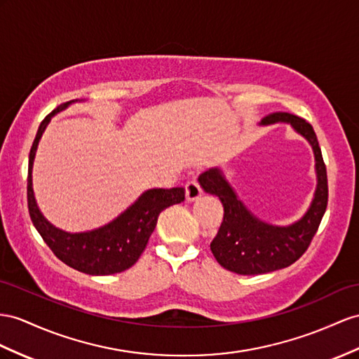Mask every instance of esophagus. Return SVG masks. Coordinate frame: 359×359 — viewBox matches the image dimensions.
I'll return each mask as SVG.
<instances>
[{
    "label": "esophagus",
    "mask_w": 359,
    "mask_h": 359,
    "mask_svg": "<svg viewBox=\"0 0 359 359\" xmlns=\"http://www.w3.org/2000/svg\"><path fill=\"white\" fill-rule=\"evenodd\" d=\"M185 189H187V198H188L189 201H194V200H197L198 197H201V194H203V189L200 188L198 182H197L196 179L189 180V182L187 183V185H185Z\"/></svg>",
    "instance_id": "esophagus-1"
}]
</instances>
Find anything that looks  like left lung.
I'll return each mask as SVG.
<instances>
[{"label":"left lung","instance_id":"8db88e82","mask_svg":"<svg viewBox=\"0 0 359 359\" xmlns=\"http://www.w3.org/2000/svg\"><path fill=\"white\" fill-rule=\"evenodd\" d=\"M290 123L306 137L316 156L318 185L316 197L302 219L288 227H276L253 217L236 198L219 170L205 171L198 177L201 188L218 196L224 208L222 226L210 243L217 262L238 274H262L280 270L296 262L308 250L317 233L327 206V174L314 128L305 119L287 112H276L262 119V124Z\"/></svg>","mask_w":359,"mask_h":359}]
</instances>
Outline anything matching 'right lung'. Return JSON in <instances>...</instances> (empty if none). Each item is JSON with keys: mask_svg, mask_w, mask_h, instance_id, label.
I'll list each match as a JSON object with an SVG mask.
<instances>
[{"mask_svg": "<svg viewBox=\"0 0 359 359\" xmlns=\"http://www.w3.org/2000/svg\"><path fill=\"white\" fill-rule=\"evenodd\" d=\"M67 106V104H65ZM54 109L42 119L29 156L27 177V203L32 222L57 258L71 269L92 276L121 273L137 262L149 244L158 217L165 208L185 200V188L149 189L112 223L92 232L68 233L51 226L39 212L32 188V168L38 142L54 114L65 107Z\"/></svg>", "mask_w": 359, "mask_h": 359, "instance_id": "1", "label": "right lung"}]
</instances>
